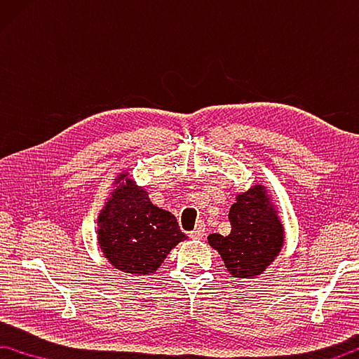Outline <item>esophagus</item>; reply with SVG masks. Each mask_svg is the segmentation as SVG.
I'll return each instance as SVG.
<instances>
[{
    "label": "esophagus",
    "mask_w": 359,
    "mask_h": 359,
    "mask_svg": "<svg viewBox=\"0 0 359 359\" xmlns=\"http://www.w3.org/2000/svg\"><path fill=\"white\" fill-rule=\"evenodd\" d=\"M205 231H206L205 224L203 222H198L197 227L194 229V231H191V233H189V236L192 238V240H200V238L205 236Z\"/></svg>",
    "instance_id": "esophagus-1"
}]
</instances>
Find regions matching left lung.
<instances>
[{
	"label": "left lung",
	"mask_w": 359,
	"mask_h": 359,
	"mask_svg": "<svg viewBox=\"0 0 359 359\" xmlns=\"http://www.w3.org/2000/svg\"><path fill=\"white\" fill-rule=\"evenodd\" d=\"M229 219L230 235L212 233L208 241L233 278H255L279 254L284 243V229L262 186L236 197Z\"/></svg>",
	"instance_id": "left-lung-1"
}]
</instances>
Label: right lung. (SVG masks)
I'll list each match as a JSON object with an SVG mask.
<instances>
[{"instance_id": "add662e5", "label": "right lung", "mask_w": 359, "mask_h": 359, "mask_svg": "<svg viewBox=\"0 0 359 359\" xmlns=\"http://www.w3.org/2000/svg\"><path fill=\"white\" fill-rule=\"evenodd\" d=\"M119 176L116 189L99 215V246L119 271L154 273L176 244L186 240L172 212L157 208L130 178Z\"/></svg>"}]
</instances>
